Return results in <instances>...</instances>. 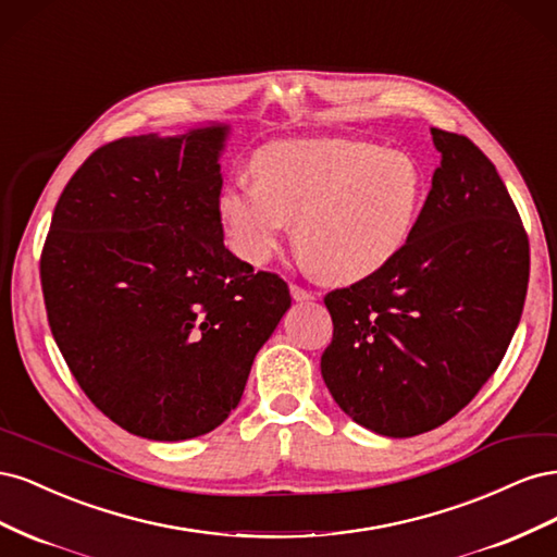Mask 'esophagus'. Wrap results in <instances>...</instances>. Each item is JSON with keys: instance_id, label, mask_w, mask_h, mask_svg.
<instances>
[{"instance_id": "34e87169", "label": "esophagus", "mask_w": 557, "mask_h": 557, "mask_svg": "<svg viewBox=\"0 0 557 557\" xmlns=\"http://www.w3.org/2000/svg\"><path fill=\"white\" fill-rule=\"evenodd\" d=\"M290 295H293L295 301H301V305H307V301H313V299H315V295L301 288V285H290Z\"/></svg>"}]
</instances>
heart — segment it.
<instances>
[{"mask_svg": "<svg viewBox=\"0 0 557 557\" xmlns=\"http://www.w3.org/2000/svg\"><path fill=\"white\" fill-rule=\"evenodd\" d=\"M250 170L256 183H232L218 199L232 250L264 264L295 221L299 256L330 283H358L391 264L425 205L420 164L364 141H276L252 156Z\"/></svg>", "mask_w": 557, "mask_h": 557, "instance_id": "b5f03b06", "label": "heart"}]
</instances>
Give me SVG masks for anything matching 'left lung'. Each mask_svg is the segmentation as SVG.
Here are the masks:
<instances>
[{"instance_id": "obj_1", "label": "left lung", "mask_w": 557, "mask_h": 557, "mask_svg": "<svg viewBox=\"0 0 557 557\" xmlns=\"http://www.w3.org/2000/svg\"><path fill=\"white\" fill-rule=\"evenodd\" d=\"M430 132L442 164L411 242L325 297L327 391L393 440L440 428L474 399L511 344L530 278L528 234L495 164L467 137Z\"/></svg>"}]
</instances>
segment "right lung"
Masks as SVG:
<instances>
[{"mask_svg":"<svg viewBox=\"0 0 557 557\" xmlns=\"http://www.w3.org/2000/svg\"><path fill=\"white\" fill-rule=\"evenodd\" d=\"M227 123L107 144L66 183L41 256L50 332L115 425L150 442L215 430L290 309L223 244Z\"/></svg>","mask_w":557,"mask_h":557,"instance_id":"1","label":"right lung"}]
</instances>
